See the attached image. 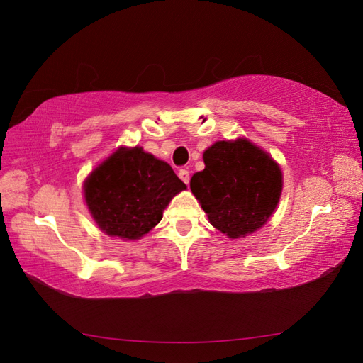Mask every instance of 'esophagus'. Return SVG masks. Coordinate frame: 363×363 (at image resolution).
Wrapping results in <instances>:
<instances>
[{"instance_id": "1", "label": "esophagus", "mask_w": 363, "mask_h": 363, "mask_svg": "<svg viewBox=\"0 0 363 363\" xmlns=\"http://www.w3.org/2000/svg\"><path fill=\"white\" fill-rule=\"evenodd\" d=\"M179 177L186 183V184H189V180H191V175H189V171H186V169H180V172H179Z\"/></svg>"}]
</instances>
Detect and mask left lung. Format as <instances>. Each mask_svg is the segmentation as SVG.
Returning a JSON list of instances; mask_svg holds the SVG:
<instances>
[{"instance_id": "obj_1", "label": "left lung", "mask_w": 363, "mask_h": 363, "mask_svg": "<svg viewBox=\"0 0 363 363\" xmlns=\"http://www.w3.org/2000/svg\"><path fill=\"white\" fill-rule=\"evenodd\" d=\"M203 159L206 168L192 175L191 191L208 223L232 239L256 232L279 204V164L245 138L218 140Z\"/></svg>"}]
</instances>
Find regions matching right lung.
<instances>
[{
    "label": "right lung",
    "instance_id": "right-lung-1",
    "mask_svg": "<svg viewBox=\"0 0 363 363\" xmlns=\"http://www.w3.org/2000/svg\"><path fill=\"white\" fill-rule=\"evenodd\" d=\"M186 189L167 162L140 147H121L84 180L87 208L108 236L139 239L160 223L174 195Z\"/></svg>",
    "mask_w": 363,
    "mask_h": 363
}]
</instances>
